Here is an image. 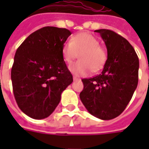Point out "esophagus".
<instances>
[{
  "label": "esophagus",
  "instance_id": "34e87169",
  "mask_svg": "<svg viewBox=\"0 0 149 149\" xmlns=\"http://www.w3.org/2000/svg\"><path fill=\"white\" fill-rule=\"evenodd\" d=\"M73 79H74V80H80V79H79V78L76 77V76H74V77H73Z\"/></svg>",
  "mask_w": 149,
  "mask_h": 149
}]
</instances>
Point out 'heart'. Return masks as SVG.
Instances as JSON below:
<instances>
[{
  "instance_id": "obj_1",
  "label": "heart",
  "mask_w": 149,
  "mask_h": 149,
  "mask_svg": "<svg viewBox=\"0 0 149 149\" xmlns=\"http://www.w3.org/2000/svg\"><path fill=\"white\" fill-rule=\"evenodd\" d=\"M79 54L77 62L70 66V70L76 76H85L92 70L98 71L105 64L107 52L100 45V40L87 32L79 33L63 45L62 55L67 64H70Z\"/></svg>"
}]
</instances>
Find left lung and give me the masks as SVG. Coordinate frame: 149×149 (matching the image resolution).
<instances>
[{"instance_id":"left-lung-1","label":"left lung","mask_w":149,"mask_h":149,"mask_svg":"<svg viewBox=\"0 0 149 149\" xmlns=\"http://www.w3.org/2000/svg\"><path fill=\"white\" fill-rule=\"evenodd\" d=\"M108 58L101 74L83 79L79 98L89 113L104 120L120 115L131 100L139 82V61L134 47L123 36L100 29Z\"/></svg>"}]
</instances>
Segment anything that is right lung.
<instances>
[{
	"instance_id": "add662e5",
	"label": "right lung",
	"mask_w": 149,
	"mask_h": 149,
	"mask_svg": "<svg viewBox=\"0 0 149 149\" xmlns=\"http://www.w3.org/2000/svg\"><path fill=\"white\" fill-rule=\"evenodd\" d=\"M71 32L45 26L31 34L17 49L11 68L15 99L20 110L35 119L49 117L61 93L73 82L62 55Z\"/></svg>"
}]
</instances>
